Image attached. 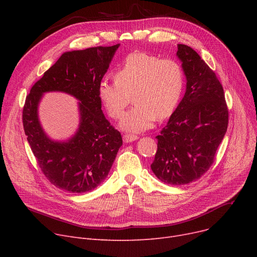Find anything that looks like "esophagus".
Returning <instances> with one entry per match:
<instances>
[{
    "mask_svg": "<svg viewBox=\"0 0 257 257\" xmlns=\"http://www.w3.org/2000/svg\"><path fill=\"white\" fill-rule=\"evenodd\" d=\"M138 139H139V137L134 136V134H125V136L123 137V140L125 143H130V142H133Z\"/></svg>",
    "mask_w": 257,
    "mask_h": 257,
    "instance_id": "1",
    "label": "esophagus"
}]
</instances>
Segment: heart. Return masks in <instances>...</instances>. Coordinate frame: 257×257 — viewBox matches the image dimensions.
<instances>
[{
	"label": "heart",
	"mask_w": 257,
	"mask_h": 257,
	"mask_svg": "<svg viewBox=\"0 0 257 257\" xmlns=\"http://www.w3.org/2000/svg\"><path fill=\"white\" fill-rule=\"evenodd\" d=\"M114 79L99 83V96L114 118L123 116L131 96L136 105L120 121L132 132L149 129L156 118L170 116L181 99L184 74L172 58H160L146 52H133L115 69Z\"/></svg>",
	"instance_id": "obj_1"
}]
</instances>
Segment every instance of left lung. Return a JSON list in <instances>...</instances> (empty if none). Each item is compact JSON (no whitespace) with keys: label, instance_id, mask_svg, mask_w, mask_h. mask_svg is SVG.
Segmentation results:
<instances>
[{"label":"left lung","instance_id":"obj_1","mask_svg":"<svg viewBox=\"0 0 257 257\" xmlns=\"http://www.w3.org/2000/svg\"><path fill=\"white\" fill-rule=\"evenodd\" d=\"M177 56L186 76V91L157 139L151 165L156 177L173 185L198 180L209 170L228 127V106L214 72L186 45Z\"/></svg>","mask_w":257,"mask_h":257}]
</instances>
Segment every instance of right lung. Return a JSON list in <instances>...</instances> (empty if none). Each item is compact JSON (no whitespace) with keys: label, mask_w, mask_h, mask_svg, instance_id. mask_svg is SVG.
Listing matches in <instances>:
<instances>
[{"label":"right lung","mask_w":257,"mask_h":257,"mask_svg":"<svg viewBox=\"0 0 257 257\" xmlns=\"http://www.w3.org/2000/svg\"><path fill=\"white\" fill-rule=\"evenodd\" d=\"M118 46L63 53L26 97L23 126L27 140L47 179L61 190L85 193L96 188L107 177L123 145L119 131L102 112L99 96V83ZM55 90L70 93L80 101V127L67 143L49 140L37 117L42 93Z\"/></svg>","instance_id":"right-lung-1"}]
</instances>
